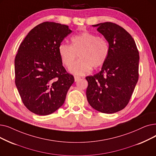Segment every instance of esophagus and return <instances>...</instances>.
Returning <instances> with one entry per match:
<instances>
[{
	"label": "esophagus",
	"mask_w": 156,
	"mask_h": 156,
	"mask_svg": "<svg viewBox=\"0 0 156 156\" xmlns=\"http://www.w3.org/2000/svg\"><path fill=\"white\" fill-rule=\"evenodd\" d=\"M80 79V77H79V76H74V81H75V82H77V81H78Z\"/></svg>",
	"instance_id": "34e87169"
}]
</instances>
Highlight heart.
Listing matches in <instances>:
<instances>
[{
  "instance_id": "b5f03b06",
  "label": "heart",
  "mask_w": 156,
  "mask_h": 156,
  "mask_svg": "<svg viewBox=\"0 0 156 156\" xmlns=\"http://www.w3.org/2000/svg\"><path fill=\"white\" fill-rule=\"evenodd\" d=\"M72 44L61 43L58 53L62 62L67 67H71L78 57L80 60L74 64L70 71L76 75H83L93 68L102 66L109 53L107 41L92 33L85 32L71 37Z\"/></svg>"
}]
</instances>
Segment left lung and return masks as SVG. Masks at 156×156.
Returning <instances> with one entry per match:
<instances>
[{
    "instance_id": "obj_1",
    "label": "left lung",
    "mask_w": 156,
    "mask_h": 156,
    "mask_svg": "<svg viewBox=\"0 0 156 156\" xmlns=\"http://www.w3.org/2000/svg\"><path fill=\"white\" fill-rule=\"evenodd\" d=\"M98 27L109 44V53L99 73L87 76V101L96 110L105 113L119 112L127 106L138 80L139 52L132 36L112 22Z\"/></svg>"
}]
</instances>
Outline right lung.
Wrapping results in <instances>:
<instances>
[{
    "label": "right lung",
    "instance_id": "obj_1",
    "mask_svg": "<svg viewBox=\"0 0 156 156\" xmlns=\"http://www.w3.org/2000/svg\"><path fill=\"white\" fill-rule=\"evenodd\" d=\"M71 32L67 25L43 22L28 33L19 47L15 84L24 105L34 113L47 115L57 111L74 82L58 53L59 45Z\"/></svg>",
    "mask_w": 156,
    "mask_h": 156
}]
</instances>
